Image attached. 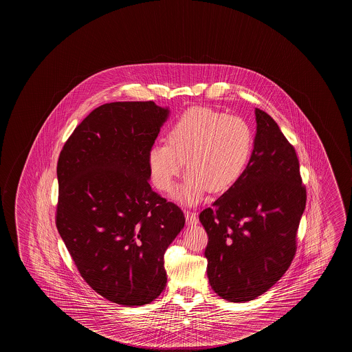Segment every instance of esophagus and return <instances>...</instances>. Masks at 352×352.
Here are the masks:
<instances>
[{
	"mask_svg": "<svg viewBox=\"0 0 352 352\" xmlns=\"http://www.w3.org/2000/svg\"><path fill=\"white\" fill-rule=\"evenodd\" d=\"M185 219L188 226H195L199 223V219H197V213L190 212V211H185Z\"/></svg>",
	"mask_w": 352,
	"mask_h": 352,
	"instance_id": "1",
	"label": "esophagus"
}]
</instances>
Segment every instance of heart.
<instances>
[{"label":"heart","instance_id":"obj_1","mask_svg":"<svg viewBox=\"0 0 352 352\" xmlns=\"http://www.w3.org/2000/svg\"><path fill=\"white\" fill-rule=\"evenodd\" d=\"M253 131L242 116H226L208 107H192L169 126L167 144L148 152L153 184L170 191L184 169L188 175L178 197L196 204L208 190L225 192L242 177L253 151Z\"/></svg>","mask_w":352,"mask_h":352}]
</instances>
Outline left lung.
Listing matches in <instances>:
<instances>
[{"label":"left lung","instance_id":"obj_1","mask_svg":"<svg viewBox=\"0 0 352 352\" xmlns=\"http://www.w3.org/2000/svg\"><path fill=\"white\" fill-rule=\"evenodd\" d=\"M255 116L244 173L199 216L208 236V283L230 302L255 300L283 276L307 201L294 146L265 111L256 108Z\"/></svg>","mask_w":352,"mask_h":352}]
</instances>
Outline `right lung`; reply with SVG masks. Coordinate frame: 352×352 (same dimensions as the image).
Here are the masks:
<instances>
[{"instance_id":"1","label":"right lung","mask_w":352,"mask_h":352,"mask_svg":"<svg viewBox=\"0 0 352 352\" xmlns=\"http://www.w3.org/2000/svg\"><path fill=\"white\" fill-rule=\"evenodd\" d=\"M168 116L151 100L103 104L58 157V233L83 280L118 305L161 294L163 256L184 227L183 211L148 183L147 157Z\"/></svg>"}]
</instances>
